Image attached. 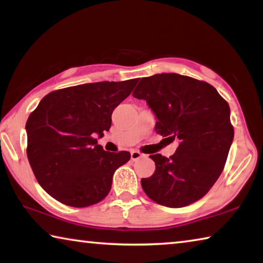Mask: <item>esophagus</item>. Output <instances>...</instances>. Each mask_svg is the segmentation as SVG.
I'll use <instances>...</instances> for the list:
<instances>
[{"label":"esophagus","instance_id":"1","mask_svg":"<svg viewBox=\"0 0 263 263\" xmlns=\"http://www.w3.org/2000/svg\"><path fill=\"white\" fill-rule=\"evenodd\" d=\"M142 157H144V155L140 152H138V151H132L131 152V160H133V161H137V160H139Z\"/></svg>","mask_w":263,"mask_h":263}]
</instances>
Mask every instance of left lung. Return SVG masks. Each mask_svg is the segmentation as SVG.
Listing matches in <instances>:
<instances>
[{
	"instance_id": "8db88e82",
	"label": "left lung",
	"mask_w": 263,
	"mask_h": 263,
	"mask_svg": "<svg viewBox=\"0 0 263 263\" xmlns=\"http://www.w3.org/2000/svg\"><path fill=\"white\" fill-rule=\"evenodd\" d=\"M133 96L153 110L157 133L180 141L172 157L149 155L155 172L141 179L145 194L169 208L201 199L220 176L233 141L229 103L208 82L175 73L142 78Z\"/></svg>"
}]
</instances>
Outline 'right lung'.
<instances>
[{"label":"right lung","instance_id":"1","mask_svg":"<svg viewBox=\"0 0 263 263\" xmlns=\"http://www.w3.org/2000/svg\"><path fill=\"white\" fill-rule=\"evenodd\" d=\"M137 79L79 84L47 94L26 122V154L42 188L66 205L86 208L111 189L116 169L131 154L97 145L111 126V114L131 94Z\"/></svg>","mask_w":263,"mask_h":263}]
</instances>
